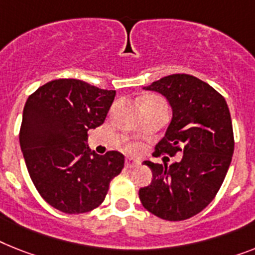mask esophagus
I'll use <instances>...</instances> for the list:
<instances>
[{
    "label": "esophagus",
    "instance_id": "34e87169",
    "mask_svg": "<svg viewBox=\"0 0 255 255\" xmlns=\"http://www.w3.org/2000/svg\"><path fill=\"white\" fill-rule=\"evenodd\" d=\"M125 165L128 168H135L139 165V160H138V159H135V157H126Z\"/></svg>",
    "mask_w": 255,
    "mask_h": 255
}]
</instances>
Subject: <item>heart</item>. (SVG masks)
Masks as SVG:
<instances>
[{
	"instance_id": "obj_1",
	"label": "heart",
	"mask_w": 255,
	"mask_h": 255,
	"mask_svg": "<svg viewBox=\"0 0 255 255\" xmlns=\"http://www.w3.org/2000/svg\"><path fill=\"white\" fill-rule=\"evenodd\" d=\"M144 102H161V100L160 99H156V98H148V99H146Z\"/></svg>"
}]
</instances>
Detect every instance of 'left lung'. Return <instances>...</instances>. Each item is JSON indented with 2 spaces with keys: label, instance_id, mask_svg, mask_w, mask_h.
Instances as JSON below:
<instances>
[{
  "label": "left lung",
  "instance_id": "obj_1",
  "mask_svg": "<svg viewBox=\"0 0 255 255\" xmlns=\"http://www.w3.org/2000/svg\"><path fill=\"white\" fill-rule=\"evenodd\" d=\"M143 90L160 94L172 108L153 155H184L169 165L143 161L152 181L139 189L140 202L164 220H185L214 199L231 165L235 140L228 105L215 88L188 74L168 75Z\"/></svg>",
  "mask_w": 255,
  "mask_h": 255
}]
</instances>
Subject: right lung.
<instances>
[{
    "label": "right lung",
    "mask_w": 255,
    "mask_h": 255,
    "mask_svg": "<svg viewBox=\"0 0 255 255\" xmlns=\"http://www.w3.org/2000/svg\"><path fill=\"white\" fill-rule=\"evenodd\" d=\"M115 96L113 90L83 81L56 79L27 99L20 150L35 188L52 207L66 214L91 211L123 170V153L98 155L87 143V131L104 123Z\"/></svg>",
    "instance_id": "obj_1"
}]
</instances>
